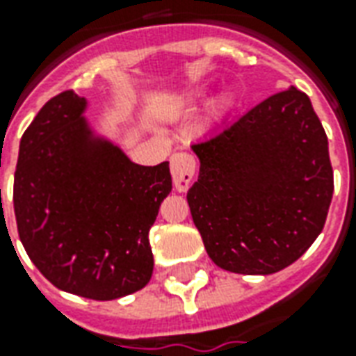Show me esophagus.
Masks as SVG:
<instances>
[{"instance_id": "esophagus-1", "label": "esophagus", "mask_w": 356, "mask_h": 356, "mask_svg": "<svg viewBox=\"0 0 356 356\" xmlns=\"http://www.w3.org/2000/svg\"><path fill=\"white\" fill-rule=\"evenodd\" d=\"M171 177H173V185L179 193H185L186 188L191 186L194 179V171H196V162L191 154L186 152H177L171 156L170 160Z\"/></svg>"}]
</instances>
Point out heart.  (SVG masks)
<instances>
[{
	"mask_svg": "<svg viewBox=\"0 0 356 356\" xmlns=\"http://www.w3.org/2000/svg\"><path fill=\"white\" fill-rule=\"evenodd\" d=\"M208 93L202 89H185L183 93L173 101L170 108V116H181V114H191L194 110H198L206 102Z\"/></svg>",
	"mask_w": 356,
	"mask_h": 356,
	"instance_id": "heart-1",
	"label": "heart"
}]
</instances>
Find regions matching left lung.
Returning a JSON list of instances; mask_svg holds the SVG:
<instances>
[{"label":"left lung","mask_w":356,"mask_h":356,"mask_svg":"<svg viewBox=\"0 0 356 356\" xmlns=\"http://www.w3.org/2000/svg\"><path fill=\"white\" fill-rule=\"evenodd\" d=\"M191 148L200 173L186 202L217 267L273 275L311 248L326 223L334 171L305 93L278 91Z\"/></svg>","instance_id":"left-lung-1"}]
</instances>
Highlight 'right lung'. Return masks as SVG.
I'll return each instance as SVG.
<instances>
[{
	"instance_id": "obj_1",
	"label": "right lung",
	"mask_w": 356,
	"mask_h": 356,
	"mask_svg": "<svg viewBox=\"0 0 356 356\" xmlns=\"http://www.w3.org/2000/svg\"><path fill=\"white\" fill-rule=\"evenodd\" d=\"M88 101L53 97L19 147L13 204L28 257L58 290L110 301L145 288L148 232L171 193L170 163L139 165L95 133Z\"/></svg>"
}]
</instances>
